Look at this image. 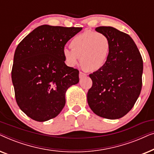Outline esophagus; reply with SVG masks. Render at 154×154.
I'll return each mask as SVG.
<instances>
[{
	"label": "esophagus",
	"instance_id": "34e87169",
	"mask_svg": "<svg viewBox=\"0 0 154 154\" xmlns=\"http://www.w3.org/2000/svg\"><path fill=\"white\" fill-rule=\"evenodd\" d=\"M86 75H87L86 73L82 72V71H80V73H79V78H80V79H82V78L85 77V76H86Z\"/></svg>",
	"mask_w": 154,
	"mask_h": 154
}]
</instances>
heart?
Wrapping results in <instances>:
<instances>
[{
    "mask_svg": "<svg viewBox=\"0 0 154 154\" xmlns=\"http://www.w3.org/2000/svg\"><path fill=\"white\" fill-rule=\"evenodd\" d=\"M70 48H65L62 51L67 64L74 66L81 58L82 66L86 70L96 71L103 68L108 61L111 44L104 33L88 30L73 37Z\"/></svg>",
    "mask_w": 154,
    "mask_h": 154,
    "instance_id": "1",
    "label": "heart"
}]
</instances>
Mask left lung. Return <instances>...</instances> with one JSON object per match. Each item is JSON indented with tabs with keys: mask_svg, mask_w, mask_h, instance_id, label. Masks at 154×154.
I'll return each instance as SVG.
<instances>
[{
	"mask_svg": "<svg viewBox=\"0 0 154 154\" xmlns=\"http://www.w3.org/2000/svg\"><path fill=\"white\" fill-rule=\"evenodd\" d=\"M95 30L108 36L111 49L108 61L90 74L92 86L87 94L91 110L99 116L118 119L131 110L142 85L143 61L132 38L111 26Z\"/></svg>",
	"mask_w": 154,
	"mask_h": 154,
	"instance_id": "obj_1",
	"label": "left lung"
}]
</instances>
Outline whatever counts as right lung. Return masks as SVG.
I'll return each instance as SVG.
<instances>
[{"label":"right lung","instance_id":"right-lung-1","mask_svg":"<svg viewBox=\"0 0 154 154\" xmlns=\"http://www.w3.org/2000/svg\"><path fill=\"white\" fill-rule=\"evenodd\" d=\"M81 27L41 25L17 47L12 69L15 99L31 119L47 121L65 106V94L79 82V71L65 64L63 49Z\"/></svg>","mask_w":154,"mask_h":154}]
</instances>
